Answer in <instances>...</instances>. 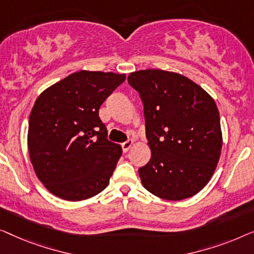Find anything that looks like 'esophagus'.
Masks as SVG:
<instances>
[{
	"instance_id": "esophagus-1",
	"label": "esophagus",
	"mask_w": 254,
	"mask_h": 254,
	"mask_svg": "<svg viewBox=\"0 0 254 254\" xmlns=\"http://www.w3.org/2000/svg\"><path fill=\"white\" fill-rule=\"evenodd\" d=\"M132 145H133V141L132 140H127L126 142H123L122 144V148H123V152L127 153L128 149H130L132 147Z\"/></svg>"
}]
</instances>
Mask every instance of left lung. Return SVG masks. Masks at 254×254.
<instances>
[{
	"label": "left lung",
	"instance_id": "left-lung-1",
	"mask_svg": "<svg viewBox=\"0 0 254 254\" xmlns=\"http://www.w3.org/2000/svg\"><path fill=\"white\" fill-rule=\"evenodd\" d=\"M127 81L144 103L152 152L148 163L139 168L144 188L174 201L197 194L212 178L223 144L214 99L173 71H134Z\"/></svg>",
	"mask_w": 254,
	"mask_h": 254
}]
</instances>
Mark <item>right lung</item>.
<instances>
[{
  "label": "right lung",
  "instance_id": "add662e5",
  "mask_svg": "<svg viewBox=\"0 0 254 254\" xmlns=\"http://www.w3.org/2000/svg\"><path fill=\"white\" fill-rule=\"evenodd\" d=\"M124 80V73L81 70L35 100L28 154L39 181L56 197L80 201L108 187L122 147L107 139L99 109Z\"/></svg>",
  "mask_w": 254,
  "mask_h": 254
}]
</instances>
